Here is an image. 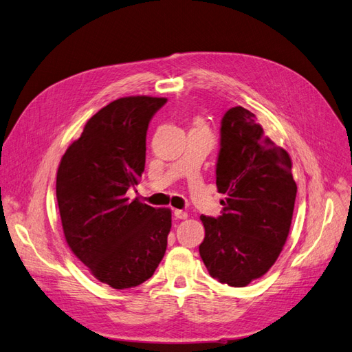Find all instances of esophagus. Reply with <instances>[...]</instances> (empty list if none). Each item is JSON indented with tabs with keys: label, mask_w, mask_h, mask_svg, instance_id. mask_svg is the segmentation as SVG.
Masks as SVG:
<instances>
[{
	"label": "esophagus",
	"mask_w": 352,
	"mask_h": 352,
	"mask_svg": "<svg viewBox=\"0 0 352 352\" xmlns=\"http://www.w3.org/2000/svg\"><path fill=\"white\" fill-rule=\"evenodd\" d=\"M173 214H175V217L179 219V220H184V219L188 217V212H185L184 210H175Z\"/></svg>",
	"instance_id": "1"
}]
</instances>
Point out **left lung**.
<instances>
[{
	"mask_svg": "<svg viewBox=\"0 0 352 352\" xmlns=\"http://www.w3.org/2000/svg\"><path fill=\"white\" fill-rule=\"evenodd\" d=\"M291 157L264 135L257 117L232 107L221 119L216 185L221 216H201L199 255L211 278L247 286L278 260L289 233L296 184Z\"/></svg>",
	"mask_w": 352,
	"mask_h": 352,
	"instance_id": "8db88e82",
	"label": "left lung"
}]
</instances>
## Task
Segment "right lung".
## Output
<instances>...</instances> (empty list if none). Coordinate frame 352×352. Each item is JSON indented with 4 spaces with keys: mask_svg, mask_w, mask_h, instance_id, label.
Instances as JSON below:
<instances>
[{
    "mask_svg": "<svg viewBox=\"0 0 352 352\" xmlns=\"http://www.w3.org/2000/svg\"><path fill=\"white\" fill-rule=\"evenodd\" d=\"M166 102L126 97L105 105L58 166L56 194L67 245L114 289L150 279L167 248L172 211L126 197L145 168L148 124Z\"/></svg>",
    "mask_w": 352,
    "mask_h": 352,
    "instance_id": "right-lung-1",
    "label": "right lung"
}]
</instances>
